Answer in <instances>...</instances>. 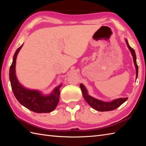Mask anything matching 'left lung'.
<instances>
[{"mask_svg": "<svg viewBox=\"0 0 146 146\" xmlns=\"http://www.w3.org/2000/svg\"><path fill=\"white\" fill-rule=\"evenodd\" d=\"M126 44L127 45V47L131 51L132 56L133 57V60H134V63L135 67L136 70V79L137 78L138 76V66L137 64V62H136V55L134 49H132L131 46H129L127 40L125 39ZM80 88L82 90V95L83 96V98H85L86 102L90 105V106L97 111H110L116 109L117 108L120 107L121 105L124 103V102L127 100L128 98H119L117 99H115V100L111 101L110 102L102 101L98 99L92 97V96L89 95L88 94L87 90H86L85 86L83 85L82 83H80Z\"/></svg>", "mask_w": 146, "mask_h": 146, "instance_id": "left-lung-1", "label": "left lung"}]
</instances>
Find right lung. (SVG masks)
Here are the masks:
<instances>
[{
    "mask_svg": "<svg viewBox=\"0 0 146 146\" xmlns=\"http://www.w3.org/2000/svg\"><path fill=\"white\" fill-rule=\"evenodd\" d=\"M19 48L13 57L12 63L9 70V79L14 96L19 103L29 110L36 113H49L54 110L59 102L61 84L56 87L50 94L43 95L36 90L26 88L19 82L15 75V64L17 54L23 47Z\"/></svg>",
    "mask_w": 146,
    "mask_h": 146,
    "instance_id": "right-lung-1",
    "label": "right lung"
}]
</instances>
